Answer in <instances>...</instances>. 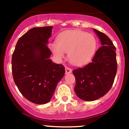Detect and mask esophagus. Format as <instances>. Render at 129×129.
Segmentation results:
<instances>
[{
  "instance_id": "obj_1",
  "label": "esophagus",
  "mask_w": 129,
  "mask_h": 129,
  "mask_svg": "<svg viewBox=\"0 0 129 129\" xmlns=\"http://www.w3.org/2000/svg\"><path fill=\"white\" fill-rule=\"evenodd\" d=\"M72 73V69L71 68H69V67H66V74H69V73Z\"/></svg>"
}]
</instances>
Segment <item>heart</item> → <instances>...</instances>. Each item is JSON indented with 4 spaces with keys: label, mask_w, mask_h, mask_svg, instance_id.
Here are the masks:
<instances>
[{
    "label": "heart",
    "mask_w": 129,
    "mask_h": 129,
    "mask_svg": "<svg viewBox=\"0 0 129 129\" xmlns=\"http://www.w3.org/2000/svg\"><path fill=\"white\" fill-rule=\"evenodd\" d=\"M97 47L94 36L81 30H67L57 37V43H51L50 48L56 58L60 60L69 52L72 63L81 66L90 60Z\"/></svg>",
    "instance_id": "obj_1"
}]
</instances>
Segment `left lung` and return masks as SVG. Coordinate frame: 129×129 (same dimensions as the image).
I'll list each match as a JSON object with an SVG mask.
<instances>
[{
  "mask_svg": "<svg viewBox=\"0 0 129 129\" xmlns=\"http://www.w3.org/2000/svg\"><path fill=\"white\" fill-rule=\"evenodd\" d=\"M102 46L96 51L92 62L73 70L76 78L74 91L79 99L92 101L106 94L114 83L117 71L116 48L109 37L93 29Z\"/></svg>",
  "mask_w": 129,
  "mask_h": 129,
  "instance_id": "obj_1",
  "label": "left lung"
}]
</instances>
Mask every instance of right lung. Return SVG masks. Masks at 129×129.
Returning <instances> with one entry per match:
<instances>
[{"label": "right lung", "instance_id": "add662e5", "mask_svg": "<svg viewBox=\"0 0 129 129\" xmlns=\"http://www.w3.org/2000/svg\"><path fill=\"white\" fill-rule=\"evenodd\" d=\"M53 26L30 29L18 41L12 56V73L20 93L31 103L50 102L65 74L62 64L53 63L47 46Z\"/></svg>", "mask_w": 129, "mask_h": 129}]
</instances>
